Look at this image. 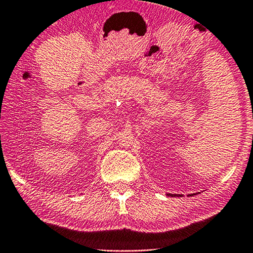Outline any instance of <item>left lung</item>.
Instances as JSON below:
<instances>
[{
	"label": "left lung",
	"mask_w": 253,
	"mask_h": 253,
	"mask_svg": "<svg viewBox=\"0 0 253 253\" xmlns=\"http://www.w3.org/2000/svg\"><path fill=\"white\" fill-rule=\"evenodd\" d=\"M171 195V197H172V194H170ZM173 195H178V194H173ZM178 197H179V195H178Z\"/></svg>",
	"instance_id": "1"
}]
</instances>
